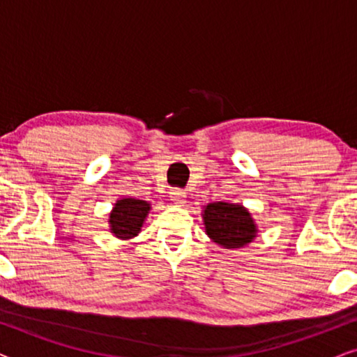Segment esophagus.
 I'll return each instance as SVG.
<instances>
[{"instance_id": "1", "label": "esophagus", "mask_w": 357, "mask_h": 357, "mask_svg": "<svg viewBox=\"0 0 357 357\" xmlns=\"http://www.w3.org/2000/svg\"><path fill=\"white\" fill-rule=\"evenodd\" d=\"M185 197H187V195H185L183 190H172V192H170V199H172L175 204H178V206H183L185 204Z\"/></svg>"}]
</instances>
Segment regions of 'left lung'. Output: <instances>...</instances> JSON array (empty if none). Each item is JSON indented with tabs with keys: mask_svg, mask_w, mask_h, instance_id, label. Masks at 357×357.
<instances>
[{
	"mask_svg": "<svg viewBox=\"0 0 357 357\" xmlns=\"http://www.w3.org/2000/svg\"><path fill=\"white\" fill-rule=\"evenodd\" d=\"M208 237L224 248H241L257 237V224L242 204L209 203L203 209Z\"/></svg>",
	"mask_w": 357,
	"mask_h": 357,
	"instance_id": "1",
	"label": "left lung"
}]
</instances>
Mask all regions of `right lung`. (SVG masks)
<instances>
[{
    "instance_id": "add662e5",
    "label": "right lung",
    "mask_w": 357,
    "mask_h": 357,
    "mask_svg": "<svg viewBox=\"0 0 357 357\" xmlns=\"http://www.w3.org/2000/svg\"><path fill=\"white\" fill-rule=\"evenodd\" d=\"M151 204L143 199L136 198H121L115 203L112 209L109 224L110 232L115 237L126 241L133 238L139 234L146 216H148Z\"/></svg>"
}]
</instances>
